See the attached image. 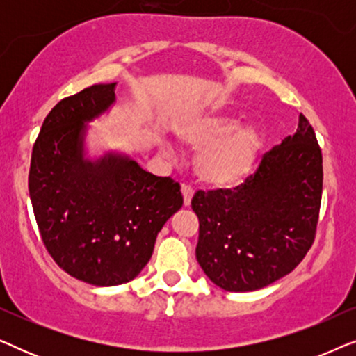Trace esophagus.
<instances>
[{"instance_id":"esophagus-1","label":"esophagus","mask_w":356,"mask_h":356,"mask_svg":"<svg viewBox=\"0 0 356 356\" xmlns=\"http://www.w3.org/2000/svg\"><path fill=\"white\" fill-rule=\"evenodd\" d=\"M181 194H183V202H184V206H189V204H191V199H193V196H194V191L189 186H186V184H183L181 186Z\"/></svg>"}]
</instances>
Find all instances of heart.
Listing matches in <instances>:
<instances>
[{
	"instance_id": "obj_1",
	"label": "heart",
	"mask_w": 356,
	"mask_h": 356,
	"mask_svg": "<svg viewBox=\"0 0 356 356\" xmlns=\"http://www.w3.org/2000/svg\"><path fill=\"white\" fill-rule=\"evenodd\" d=\"M177 138L191 149L194 172L204 184L217 189L236 188L254 172L264 150V134L259 126L240 123V116L228 110L212 108L189 113L173 124ZM160 149H173L162 140Z\"/></svg>"
}]
</instances>
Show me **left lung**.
<instances>
[{"mask_svg":"<svg viewBox=\"0 0 356 356\" xmlns=\"http://www.w3.org/2000/svg\"><path fill=\"white\" fill-rule=\"evenodd\" d=\"M323 194V155L308 120L269 150L235 191H197L196 259L227 291H254L290 274L313 245Z\"/></svg>","mask_w":356,"mask_h":356,"instance_id":"obj_1","label":"left lung"}]
</instances>
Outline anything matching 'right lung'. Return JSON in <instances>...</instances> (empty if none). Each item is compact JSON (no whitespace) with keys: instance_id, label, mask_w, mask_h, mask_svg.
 I'll list each match as a JSON object with an SVG mask.
<instances>
[{"instance_id":"1","label":"right lung","mask_w":356,"mask_h":356,"mask_svg":"<svg viewBox=\"0 0 356 356\" xmlns=\"http://www.w3.org/2000/svg\"><path fill=\"white\" fill-rule=\"evenodd\" d=\"M116 82L95 84L53 106L33 144L29 194L48 252L97 286L136 279L165 222L183 206L179 184L145 172L128 154L90 157L92 121L116 102Z\"/></svg>"}]
</instances>
